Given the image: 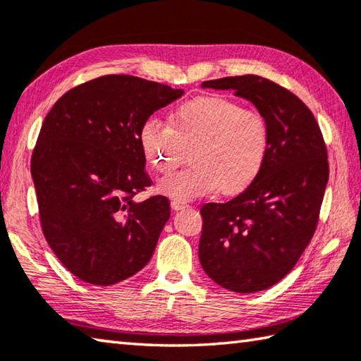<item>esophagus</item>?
<instances>
[{
	"label": "esophagus",
	"instance_id": "34e87169",
	"mask_svg": "<svg viewBox=\"0 0 361 361\" xmlns=\"http://www.w3.org/2000/svg\"><path fill=\"white\" fill-rule=\"evenodd\" d=\"M170 205H172L173 210H185V209H188V207H189L186 202H181V200H172V202H170Z\"/></svg>",
	"mask_w": 361,
	"mask_h": 361
}]
</instances>
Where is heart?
I'll list each match as a JSON object with an SVG mask.
<instances>
[{
    "mask_svg": "<svg viewBox=\"0 0 361 361\" xmlns=\"http://www.w3.org/2000/svg\"><path fill=\"white\" fill-rule=\"evenodd\" d=\"M140 145L152 169L175 170L191 151L192 166L169 173L157 191L173 200H192L219 192L234 195L252 186L271 151V127L264 116L223 95H200L181 103L170 126L148 119Z\"/></svg>",
    "mask_w": 361,
    "mask_h": 361,
    "instance_id": "b5f03b06",
    "label": "heart"
}]
</instances>
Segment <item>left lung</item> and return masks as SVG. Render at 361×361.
Masks as SVG:
<instances>
[{"mask_svg": "<svg viewBox=\"0 0 361 361\" xmlns=\"http://www.w3.org/2000/svg\"><path fill=\"white\" fill-rule=\"evenodd\" d=\"M202 87L252 102L271 127V151L252 186L200 209V264L229 291L267 290L296 266L319 224L329 176L325 140L305 103L266 78L229 76Z\"/></svg>", "mask_w": 361, "mask_h": 361, "instance_id": "1", "label": "left lung"}]
</instances>
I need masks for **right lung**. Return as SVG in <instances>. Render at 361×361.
Instances as JSON below:
<instances>
[{
  "label": "right lung",
  "instance_id": "right-lung-1",
  "mask_svg": "<svg viewBox=\"0 0 361 361\" xmlns=\"http://www.w3.org/2000/svg\"><path fill=\"white\" fill-rule=\"evenodd\" d=\"M181 89L129 75L79 84L56 102L32 154L39 221L49 247L82 282L109 286L143 269L170 218L151 186L140 130Z\"/></svg>",
  "mask_w": 361,
  "mask_h": 361
}]
</instances>
